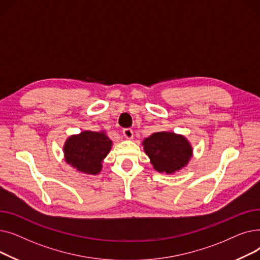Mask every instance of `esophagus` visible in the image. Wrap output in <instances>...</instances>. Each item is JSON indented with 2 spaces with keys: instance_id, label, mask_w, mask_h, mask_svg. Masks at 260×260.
Masks as SVG:
<instances>
[{
  "instance_id": "34e87169",
  "label": "esophagus",
  "mask_w": 260,
  "mask_h": 260,
  "mask_svg": "<svg viewBox=\"0 0 260 260\" xmlns=\"http://www.w3.org/2000/svg\"><path fill=\"white\" fill-rule=\"evenodd\" d=\"M123 136H124L126 139H132L134 137L133 129L132 128H124V129H123Z\"/></svg>"
}]
</instances>
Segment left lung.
I'll list each match as a JSON object with an SVG mask.
<instances>
[{
  "label": "left lung",
  "instance_id": "left-lung-1",
  "mask_svg": "<svg viewBox=\"0 0 260 260\" xmlns=\"http://www.w3.org/2000/svg\"><path fill=\"white\" fill-rule=\"evenodd\" d=\"M154 170L168 175L185 168L193 157V147L183 135L173 132L154 133L142 141Z\"/></svg>",
  "mask_w": 260,
  "mask_h": 260
}]
</instances>
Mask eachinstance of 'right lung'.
Wrapping results in <instances>:
<instances>
[{
  "instance_id": "obj_1",
  "label": "right lung",
  "mask_w": 260,
  "mask_h": 260,
  "mask_svg": "<svg viewBox=\"0 0 260 260\" xmlns=\"http://www.w3.org/2000/svg\"><path fill=\"white\" fill-rule=\"evenodd\" d=\"M112 146L113 142L105 131H84L66 139L63 145L64 159L67 165L82 174L97 175Z\"/></svg>"
}]
</instances>
